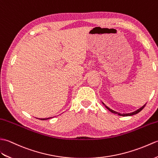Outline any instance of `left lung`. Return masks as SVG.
Returning a JSON list of instances; mask_svg holds the SVG:
<instances>
[{
  "label": "left lung",
  "instance_id": "obj_1",
  "mask_svg": "<svg viewBox=\"0 0 158 158\" xmlns=\"http://www.w3.org/2000/svg\"><path fill=\"white\" fill-rule=\"evenodd\" d=\"M103 105H105L104 103H103ZM146 106V105H144V106H143V107H141V108H139V110H137L136 111H134V112H132V113H130V114H120V113H118V112H116V111H114V110H111V109H110L108 107H107L106 106H106V107L107 109V110L110 111H111V113H113V114H118V115H121V116H130V115H135V114H138V113H139L140 111H141L143 108L145 107V106Z\"/></svg>",
  "mask_w": 158,
  "mask_h": 158
}]
</instances>
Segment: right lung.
Returning a JSON list of instances; mask_svg holds the SVG:
<instances>
[{"label":"right lung","instance_id":"1","mask_svg":"<svg viewBox=\"0 0 158 158\" xmlns=\"http://www.w3.org/2000/svg\"><path fill=\"white\" fill-rule=\"evenodd\" d=\"M47 119H49V118H47V119H40V120H47Z\"/></svg>","mask_w":158,"mask_h":158}]
</instances>
